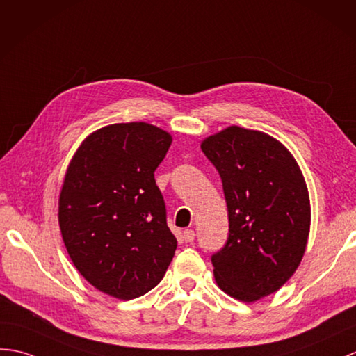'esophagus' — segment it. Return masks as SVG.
<instances>
[{"label": "esophagus", "instance_id": "esophagus-1", "mask_svg": "<svg viewBox=\"0 0 356 356\" xmlns=\"http://www.w3.org/2000/svg\"><path fill=\"white\" fill-rule=\"evenodd\" d=\"M184 241L185 243H193L194 241V238H195V234H194V230L193 229H185L184 230Z\"/></svg>", "mask_w": 356, "mask_h": 356}]
</instances>
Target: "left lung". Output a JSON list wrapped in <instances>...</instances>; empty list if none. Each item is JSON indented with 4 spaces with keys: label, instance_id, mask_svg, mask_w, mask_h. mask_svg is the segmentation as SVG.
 Listing matches in <instances>:
<instances>
[{
    "label": "left lung",
    "instance_id": "obj_1",
    "mask_svg": "<svg viewBox=\"0 0 356 356\" xmlns=\"http://www.w3.org/2000/svg\"><path fill=\"white\" fill-rule=\"evenodd\" d=\"M202 150L221 177L229 212L227 243L211 258L213 276L234 299L256 302L294 275L307 250V184L293 154L264 131L230 126Z\"/></svg>",
    "mask_w": 356,
    "mask_h": 356
}]
</instances>
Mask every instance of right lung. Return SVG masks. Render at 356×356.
<instances>
[{
  "label": "right lung",
  "instance_id": "1",
  "mask_svg": "<svg viewBox=\"0 0 356 356\" xmlns=\"http://www.w3.org/2000/svg\"><path fill=\"white\" fill-rule=\"evenodd\" d=\"M171 140L147 122L111 124L81 143L66 170L59 197L66 250L90 285L121 300L153 290L176 252L154 180Z\"/></svg>",
  "mask_w": 356,
  "mask_h": 356
}]
</instances>
